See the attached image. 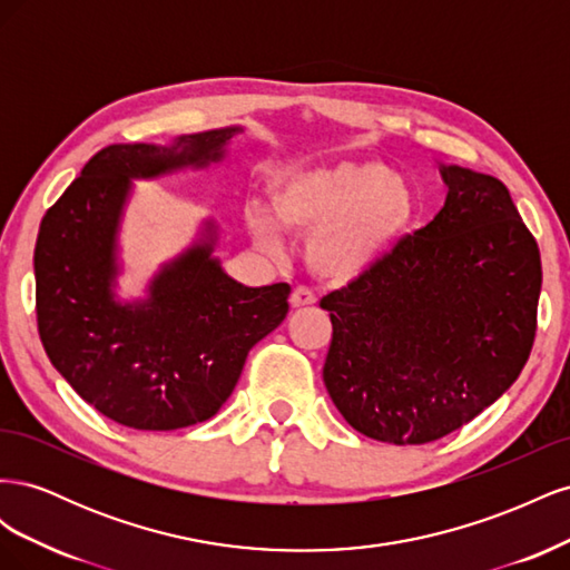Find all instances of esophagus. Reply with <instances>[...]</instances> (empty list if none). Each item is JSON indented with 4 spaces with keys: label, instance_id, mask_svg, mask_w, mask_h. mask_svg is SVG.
<instances>
[{
    "label": "esophagus",
    "instance_id": "34e87169",
    "mask_svg": "<svg viewBox=\"0 0 570 570\" xmlns=\"http://www.w3.org/2000/svg\"><path fill=\"white\" fill-rule=\"evenodd\" d=\"M289 304L295 308H302V306H314L316 304V295L308 287L299 285L292 289V297H289Z\"/></svg>",
    "mask_w": 570,
    "mask_h": 570
}]
</instances>
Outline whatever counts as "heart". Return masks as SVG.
<instances>
[{"label": "heart", "mask_w": 570, "mask_h": 570, "mask_svg": "<svg viewBox=\"0 0 570 570\" xmlns=\"http://www.w3.org/2000/svg\"><path fill=\"white\" fill-rule=\"evenodd\" d=\"M271 212L285 233L312 237L308 262L321 278L347 283L411 230L419 204L392 166L361 159L289 170L273 183ZM274 224L266 214L252 216L256 243L278 254L283 237Z\"/></svg>", "instance_id": "1"}]
</instances>
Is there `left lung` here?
Returning a JSON list of instances; mask_svg holds the SVG:
<instances>
[{
  "label": "left lung",
  "instance_id": "8db88e82",
  "mask_svg": "<svg viewBox=\"0 0 570 570\" xmlns=\"http://www.w3.org/2000/svg\"><path fill=\"white\" fill-rule=\"evenodd\" d=\"M440 214L321 299L323 383L361 435L425 444L521 375L538 331L540 247L502 180L442 166Z\"/></svg>",
  "mask_w": 570,
  "mask_h": 570
}]
</instances>
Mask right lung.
<instances>
[{"label": "right lung", "mask_w": 570, "mask_h": 570, "mask_svg": "<svg viewBox=\"0 0 570 570\" xmlns=\"http://www.w3.org/2000/svg\"><path fill=\"white\" fill-rule=\"evenodd\" d=\"M235 132L183 135L170 147L99 149L40 223L42 347L85 402L126 428L178 430L216 416L249 350L287 316V283H235L209 256V243L166 266L145 304L111 299L114 237L128 178L216 161Z\"/></svg>", "instance_id": "obj_1"}]
</instances>
